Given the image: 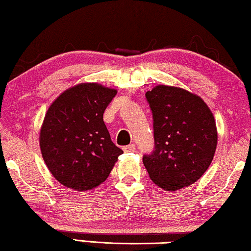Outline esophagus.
I'll use <instances>...</instances> for the list:
<instances>
[{
  "mask_svg": "<svg viewBox=\"0 0 251 251\" xmlns=\"http://www.w3.org/2000/svg\"><path fill=\"white\" fill-rule=\"evenodd\" d=\"M135 144H129V145H126V146H125L124 148V151L126 153H129V152H134L135 151Z\"/></svg>",
  "mask_w": 251,
  "mask_h": 251,
  "instance_id": "obj_1",
  "label": "esophagus"
}]
</instances>
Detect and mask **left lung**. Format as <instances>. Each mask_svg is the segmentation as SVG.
Instances as JSON below:
<instances>
[{"label":"left lung","mask_w":251,"mask_h":251,"mask_svg":"<svg viewBox=\"0 0 251 251\" xmlns=\"http://www.w3.org/2000/svg\"><path fill=\"white\" fill-rule=\"evenodd\" d=\"M153 116L154 150L143 155L150 178L164 190L196 182L209 168L217 144L214 117L202 99L158 85L145 94Z\"/></svg>","instance_id":"left-lung-1"}]
</instances>
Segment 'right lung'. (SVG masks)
<instances>
[{"label": "right lung", "mask_w": 251, "mask_h": 251, "mask_svg": "<svg viewBox=\"0 0 251 251\" xmlns=\"http://www.w3.org/2000/svg\"><path fill=\"white\" fill-rule=\"evenodd\" d=\"M116 95L101 85L79 84L61 94L47 111L40 131L42 157L65 187L85 191L99 186L124 153L102 119Z\"/></svg>", "instance_id": "obj_1"}]
</instances>
